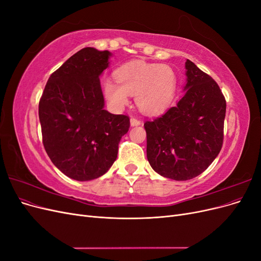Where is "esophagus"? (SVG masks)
<instances>
[{"label": "esophagus", "instance_id": "obj_1", "mask_svg": "<svg viewBox=\"0 0 261 261\" xmlns=\"http://www.w3.org/2000/svg\"><path fill=\"white\" fill-rule=\"evenodd\" d=\"M140 124H141V121L138 120L137 117H132V118H130V125H132V126H138V125H140Z\"/></svg>", "mask_w": 261, "mask_h": 261}]
</instances>
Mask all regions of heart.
<instances>
[{
	"instance_id": "b5f03b06",
	"label": "heart",
	"mask_w": 261,
	"mask_h": 261,
	"mask_svg": "<svg viewBox=\"0 0 261 261\" xmlns=\"http://www.w3.org/2000/svg\"><path fill=\"white\" fill-rule=\"evenodd\" d=\"M115 77L116 83L106 81L103 89L107 98L117 107L127 103L128 96H135L141 111L155 114L169 106L174 94L175 75L169 66L133 62L118 68Z\"/></svg>"
}]
</instances>
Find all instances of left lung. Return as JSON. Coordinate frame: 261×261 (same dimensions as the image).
I'll return each instance as SVG.
<instances>
[{
    "label": "left lung",
    "instance_id": "8db88e82",
    "mask_svg": "<svg viewBox=\"0 0 261 261\" xmlns=\"http://www.w3.org/2000/svg\"><path fill=\"white\" fill-rule=\"evenodd\" d=\"M185 94L176 107L145 122L147 158L164 177L187 180L198 176L223 145L226 101L219 85L192 61L185 63Z\"/></svg>",
    "mask_w": 261,
    "mask_h": 261
}]
</instances>
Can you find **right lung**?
I'll return each instance as SVG.
<instances>
[{"instance_id": "right-lung-1", "label": "right lung", "mask_w": 261, "mask_h": 261, "mask_svg": "<svg viewBox=\"0 0 261 261\" xmlns=\"http://www.w3.org/2000/svg\"><path fill=\"white\" fill-rule=\"evenodd\" d=\"M109 51L84 48L49 77L39 101L42 143L53 164L76 180L103 175L116 160L129 116L103 110L99 76Z\"/></svg>"}]
</instances>
